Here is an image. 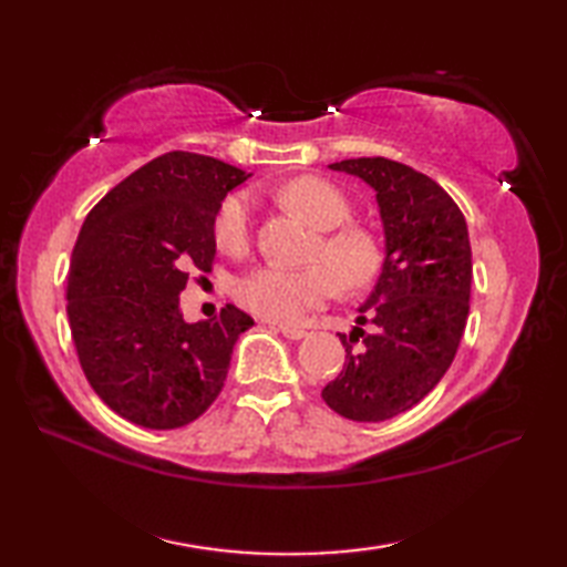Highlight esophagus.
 <instances>
[{"label": "esophagus", "mask_w": 567, "mask_h": 567, "mask_svg": "<svg viewBox=\"0 0 567 567\" xmlns=\"http://www.w3.org/2000/svg\"><path fill=\"white\" fill-rule=\"evenodd\" d=\"M277 331H280L282 336H287V339H292V341H299V339H305V336H307L305 329L290 327V323H280V327H277Z\"/></svg>", "instance_id": "34e87169"}]
</instances>
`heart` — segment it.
Here are the masks:
<instances>
[{
	"mask_svg": "<svg viewBox=\"0 0 567 567\" xmlns=\"http://www.w3.org/2000/svg\"><path fill=\"white\" fill-rule=\"evenodd\" d=\"M282 207L319 228V238L309 250V268L290 270L280 265L260 268L238 277L236 299L252 315L272 321H297L309 309L336 292V280L353 292L375 280L382 268L378 236L365 226L348 224L353 204L329 179L302 175L275 192ZM214 240L228 256H244L252 240V209L246 195H231L214 216Z\"/></svg>",
	"mask_w": 567,
	"mask_h": 567,
	"instance_id": "b5f03b06",
	"label": "heart"
}]
</instances>
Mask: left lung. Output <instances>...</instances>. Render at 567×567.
I'll return each instance as SVG.
<instances>
[{
	"instance_id": "obj_1",
	"label": "left lung",
	"mask_w": 567,
	"mask_h": 567,
	"mask_svg": "<svg viewBox=\"0 0 567 567\" xmlns=\"http://www.w3.org/2000/svg\"><path fill=\"white\" fill-rule=\"evenodd\" d=\"M329 167L375 189L384 262L358 327L339 333L346 365L321 396L336 414L375 424L419 404L451 368L470 311L473 252L463 212L429 175L380 155Z\"/></svg>"
}]
</instances>
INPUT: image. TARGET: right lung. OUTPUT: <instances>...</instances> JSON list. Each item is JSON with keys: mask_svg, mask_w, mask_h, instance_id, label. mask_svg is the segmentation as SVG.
I'll use <instances>...</instances> for the list:
<instances>
[{"mask_svg": "<svg viewBox=\"0 0 567 567\" xmlns=\"http://www.w3.org/2000/svg\"><path fill=\"white\" fill-rule=\"evenodd\" d=\"M246 179L209 155L171 151L94 204L68 272V319L84 378L143 429H179L219 396L238 336L252 327L226 305L187 323L179 292L212 272L214 216Z\"/></svg>", "mask_w": 567, "mask_h": 567, "instance_id": "obj_1", "label": "right lung"}]
</instances>
